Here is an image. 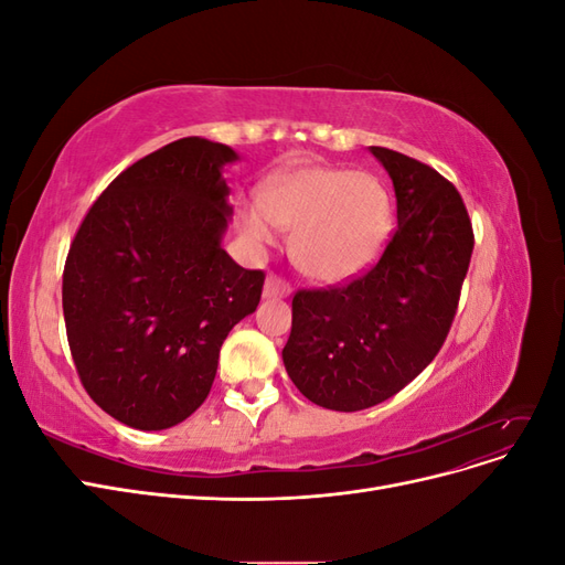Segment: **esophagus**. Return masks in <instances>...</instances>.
Wrapping results in <instances>:
<instances>
[{
  "instance_id": "obj_1",
  "label": "esophagus",
  "mask_w": 565,
  "mask_h": 565,
  "mask_svg": "<svg viewBox=\"0 0 565 565\" xmlns=\"http://www.w3.org/2000/svg\"><path fill=\"white\" fill-rule=\"evenodd\" d=\"M289 292H292V287H289V282H285L282 278L278 276H270L266 278V285H264V297L266 299H285L289 297Z\"/></svg>"
}]
</instances>
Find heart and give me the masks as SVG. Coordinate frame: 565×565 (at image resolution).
Here are the masks:
<instances>
[{
	"instance_id": "1",
	"label": "heart",
	"mask_w": 565,
	"mask_h": 565,
	"mask_svg": "<svg viewBox=\"0 0 565 565\" xmlns=\"http://www.w3.org/2000/svg\"><path fill=\"white\" fill-rule=\"evenodd\" d=\"M276 226L295 231L292 254L306 276L337 285L380 259L393 226V204L380 179L303 164L273 177L262 204L243 212V233L254 245L276 241Z\"/></svg>"
}]
</instances>
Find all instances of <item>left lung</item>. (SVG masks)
<instances>
[{
    "instance_id": "1",
    "label": "left lung",
    "mask_w": 565,
    "mask_h": 565,
    "mask_svg": "<svg viewBox=\"0 0 565 565\" xmlns=\"http://www.w3.org/2000/svg\"><path fill=\"white\" fill-rule=\"evenodd\" d=\"M393 181L398 228L380 262L344 287L299 289L282 349L311 403L355 413L413 382L446 341L473 231L457 188L403 152L370 146Z\"/></svg>"
}]
</instances>
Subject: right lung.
I'll return each instance as SVG.
<instances>
[{
	"label": "right lung",
	"instance_id": "right-lung-1",
	"mask_svg": "<svg viewBox=\"0 0 565 565\" xmlns=\"http://www.w3.org/2000/svg\"><path fill=\"white\" fill-rule=\"evenodd\" d=\"M224 143L188 136L127 167L84 216L63 270L82 386L131 429L177 426L207 398L228 332L254 313L264 270L221 247L233 207Z\"/></svg>",
	"mask_w": 565,
	"mask_h": 565
}]
</instances>
